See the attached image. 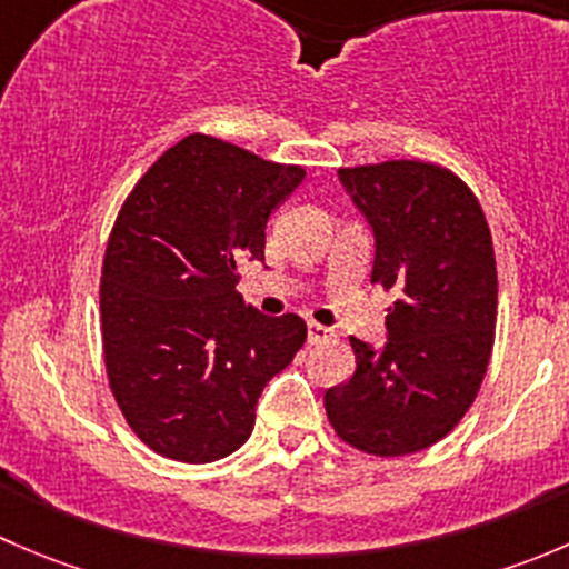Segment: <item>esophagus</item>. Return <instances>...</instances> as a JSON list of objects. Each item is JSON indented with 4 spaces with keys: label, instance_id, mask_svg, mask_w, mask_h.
Segmentation results:
<instances>
[{
    "label": "esophagus",
    "instance_id": "34e87169",
    "mask_svg": "<svg viewBox=\"0 0 569 569\" xmlns=\"http://www.w3.org/2000/svg\"><path fill=\"white\" fill-rule=\"evenodd\" d=\"M330 336H332L330 327L319 325V321H308V341H311V343L327 341V338H330Z\"/></svg>",
    "mask_w": 569,
    "mask_h": 569
}]
</instances>
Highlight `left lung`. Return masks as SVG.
<instances>
[{
	"instance_id": "obj_1",
	"label": "left lung",
	"mask_w": 569,
	"mask_h": 569,
	"mask_svg": "<svg viewBox=\"0 0 569 569\" xmlns=\"http://www.w3.org/2000/svg\"><path fill=\"white\" fill-rule=\"evenodd\" d=\"M338 181L375 233L371 286L391 295L388 341L349 338L355 375L325 391L338 438L377 457L429 449L460 423L485 380L498 274L485 211L429 162L341 168Z\"/></svg>"
}]
</instances>
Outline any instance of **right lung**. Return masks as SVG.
<instances>
[{"label": "right lung", "mask_w": 569, "mask_h": 569, "mask_svg": "<svg viewBox=\"0 0 569 569\" xmlns=\"http://www.w3.org/2000/svg\"><path fill=\"white\" fill-rule=\"evenodd\" d=\"M306 170L189 134L126 198L101 274L109 388L137 438L214 462L250 438L263 386L306 343L297 313L263 317L237 291L267 222Z\"/></svg>", "instance_id": "obj_1"}]
</instances>
